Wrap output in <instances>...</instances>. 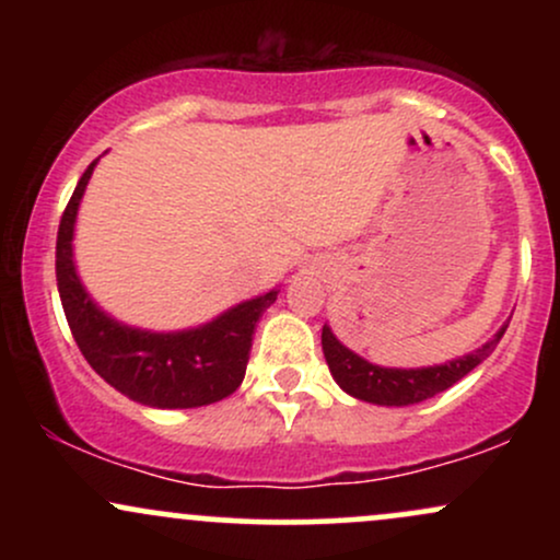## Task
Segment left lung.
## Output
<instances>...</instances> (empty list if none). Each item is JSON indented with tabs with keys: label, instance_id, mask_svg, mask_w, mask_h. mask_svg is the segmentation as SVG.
<instances>
[{
	"label": "left lung",
	"instance_id": "1",
	"mask_svg": "<svg viewBox=\"0 0 560 560\" xmlns=\"http://www.w3.org/2000/svg\"><path fill=\"white\" fill-rule=\"evenodd\" d=\"M508 326H503L490 342H485L479 350L468 352V355L455 358L442 365H427V369H384V365L369 363L365 358L352 352L334 337L329 326L320 331V345H324V358L329 363L334 382L342 387L347 395L358 397L363 402L374 405H416L429 400V397L440 395L455 382H460L468 371L490 358V352L498 347Z\"/></svg>",
	"mask_w": 560,
	"mask_h": 560
}]
</instances>
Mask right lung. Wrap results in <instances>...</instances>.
<instances>
[{"label":"right lung","mask_w":560,"mask_h":560,"mask_svg":"<svg viewBox=\"0 0 560 560\" xmlns=\"http://www.w3.org/2000/svg\"><path fill=\"white\" fill-rule=\"evenodd\" d=\"M94 165L83 171L57 231V289L75 345L110 387L150 408H199L229 397L247 371L255 326L279 289L244 300L184 331H144L118 324L83 289L73 262L75 215Z\"/></svg>","instance_id":"obj_1"}]
</instances>
